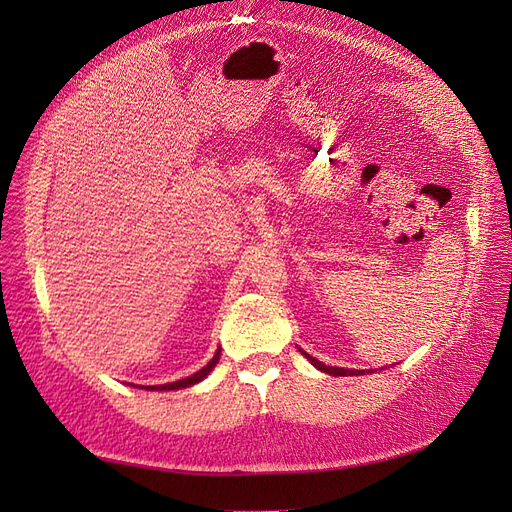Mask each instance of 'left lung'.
I'll use <instances>...</instances> for the list:
<instances>
[{"label":"left lung","mask_w":512,"mask_h":512,"mask_svg":"<svg viewBox=\"0 0 512 512\" xmlns=\"http://www.w3.org/2000/svg\"><path fill=\"white\" fill-rule=\"evenodd\" d=\"M299 352L301 354H305V359L312 363L316 369H320V371H324V374H329V376H363V374H367L365 369H344V367H333V365H324V363H320L318 359H314L312 354H307L305 350H301L299 348ZM376 369H369V374H374Z\"/></svg>","instance_id":"obj_1"}]
</instances>
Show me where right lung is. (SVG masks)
<instances>
[{
  "label": "right lung",
  "mask_w": 512,
  "mask_h": 512,
  "mask_svg": "<svg viewBox=\"0 0 512 512\" xmlns=\"http://www.w3.org/2000/svg\"><path fill=\"white\" fill-rule=\"evenodd\" d=\"M220 350H222V348L215 350L213 359H211L203 369H198L196 374H192V376H188V378H181V380H177V382L156 384V386H141V384H138V389H145V391H179V389H188V386H194V384H198V382H203V380L211 374L213 367L218 365V361H220Z\"/></svg>",
  "instance_id": "add662e5"
}]
</instances>
